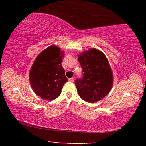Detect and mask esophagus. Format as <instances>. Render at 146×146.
Here are the masks:
<instances>
[{
  "mask_svg": "<svg viewBox=\"0 0 146 146\" xmlns=\"http://www.w3.org/2000/svg\"><path fill=\"white\" fill-rule=\"evenodd\" d=\"M69 80H70V82H74V80H75V78H74L73 77H72V78H71L69 79Z\"/></svg>",
  "mask_w": 146,
  "mask_h": 146,
  "instance_id": "esophagus-1",
  "label": "esophagus"
}]
</instances>
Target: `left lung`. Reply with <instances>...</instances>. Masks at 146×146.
I'll return each mask as SVG.
<instances>
[{
    "label": "left lung",
    "instance_id": "8db88e82",
    "mask_svg": "<svg viewBox=\"0 0 146 146\" xmlns=\"http://www.w3.org/2000/svg\"><path fill=\"white\" fill-rule=\"evenodd\" d=\"M82 69V78H76L75 86L82 99L93 103L104 98L111 90L113 77L111 69L104 54L96 49L78 55Z\"/></svg>",
    "mask_w": 146,
    "mask_h": 146
}]
</instances>
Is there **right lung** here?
Masks as SVG:
<instances>
[{
	"label": "right lung",
	"instance_id": "add662e5",
	"mask_svg": "<svg viewBox=\"0 0 146 146\" xmlns=\"http://www.w3.org/2000/svg\"><path fill=\"white\" fill-rule=\"evenodd\" d=\"M64 52L56 46H51L39 54L29 72L31 88L43 99L51 100L61 93L68 78L61 65Z\"/></svg>",
	"mask_w": 146,
	"mask_h": 146
}]
</instances>
